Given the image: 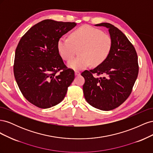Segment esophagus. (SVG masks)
<instances>
[{
  "label": "esophagus",
  "instance_id": "34e87169",
  "mask_svg": "<svg viewBox=\"0 0 153 153\" xmlns=\"http://www.w3.org/2000/svg\"><path fill=\"white\" fill-rule=\"evenodd\" d=\"M75 75L76 76H78V75H80V72L78 71H75Z\"/></svg>",
  "mask_w": 153,
  "mask_h": 153
}]
</instances>
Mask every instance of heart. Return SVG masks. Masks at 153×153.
<instances>
[{"mask_svg": "<svg viewBox=\"0 0 153 153\" xmlns=\"http://www.w3.org/2000/svg\"><path fill=\"white\" fill-rule=\"evenodd\" d=\"M57 50L65 61L70 60L79 49L80 56L73 59L68 66L75 70H80L91 64L97 66L108 58L112 48L110 36L89 25H83L73 30L69 39L61 37L57 41Z\"/></svg>", "mask_w": 153, "mask_h": 153, "instance_id": "b5f03b06", "label": "heart"}]
</instances>
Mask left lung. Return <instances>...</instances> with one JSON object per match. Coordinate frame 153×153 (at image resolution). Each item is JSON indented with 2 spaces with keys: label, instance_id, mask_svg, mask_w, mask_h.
<instances>
[{
  "label": "left lung",
  "instance_id": "left-lung-1",
  "mask_svg": "<svg viewBox=\"0 0 153 153\" xmlns=\"http://www.w3.org/2000/svg\"><path fill=\"white\" fill-rule=\"evenodd\" d=\"M96 26L108 29L112 48L108 58L93 69L85 70L84 97L93 107L108 111L118 107L130 95L138 73V57L133 45L117 27L108 23ZM103 74V77H97Z\"/></svg>",
  "mask_w": 153,
  "mask_h": 153
}]
</instances>
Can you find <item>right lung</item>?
Returning <instances> with one entry per match:
<instances>
[{
	"mask_svg": "<svg viewBox=\"0 0 153 153\" xmlns=\"http://www.w3.org/2000/svg\"><path fill=\"white\" fill-rule=\"evenodd\" d=\"M75 22L41 21L22 37L15 51L14 75L25 99L41 108L61 103L75 72L68 68L57 50L60 38Z\"/></svg>",
	"mask_w": 153,
	"mask_h": 153,
	"instance_id": "add662e5",
	"label": "right lung"
}]
</instances>
